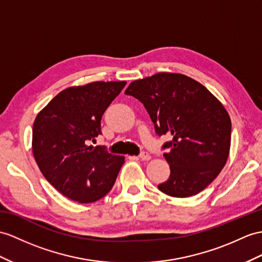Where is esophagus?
Here are the masks:
<instances>
[{
  "instance_id": "1",
  "label": "esophagus",
  "mask_w": 262,
  "mask_h": 262,
  "mask_svg": "<svg viewBox=\"0 0 262 262\" xmlns=\"http://www.w3.org/2000/svg\"><path fill=\"white\" fill-rule=\"evenodd\" d=\"M139 158L141 159V160H143V161H148V160H150V159H151V156L146 151H142L141 153H140Z\"/></svg>"
}]
</instances>
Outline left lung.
I'll use <instances>...</instances> for the list:
<instances>
[{
    "label": "left lung",
    "mask_w": 262,
    "mask_h": 262,
    "mask_svg": "<svg viewBox=\"0 0 262 262\" xmlns=\"http://www.w3.org/2000/svg\"><path fill=\"white\" fill-rule=\"evenodd\" d=\"M142 102L170 165L161 192L187 198L201 192L225 167L230 151L231 120L201 83L179 73H158L130 83L124 92Z\"/></svg>",
    "instance_id": "1"
}]
</instances>
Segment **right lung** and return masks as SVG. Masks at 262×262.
I'll return each mask as SVG.
<instances>
[{
	"label": "right lung",
	"mask_w": 262,
	"mask_h": 262,
	"mask_svg": "<svg viewBox=\"0 0 262 262\" xmlns=\"http://www.w3.org/2000/svg\"><path fill=\"white\" fill-rule=\"evenodd\" d=\"M125 81L92 82L61 91L37 114L32 150L44 178L69 199L100 200L112 189L124 157L88 145L101 135V119Z\"/></svg>",
	"instance_id": "add662e5"
}]
</instances>
